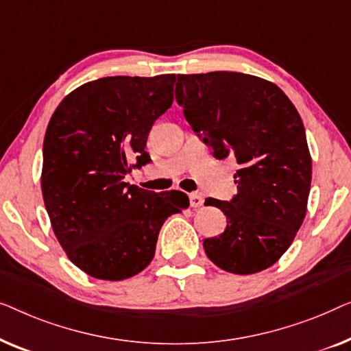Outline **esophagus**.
Masks as SVG:
<instances>
[{"label":"esophagus","instance_id":"esophagus-1","mask_svg":"<svg viewBox=\"0 0 351 351\" xmlns=\"http://www.w3.org/2000/svg\"><path fill=\"white\" fill-rule=\"evenodd\" d=\"M189 204L192 208H199V206L204 205V197L197 194V192H192V194H189Z\"/></svg>","mask_w":351,"mask_h":351}]
</instances>
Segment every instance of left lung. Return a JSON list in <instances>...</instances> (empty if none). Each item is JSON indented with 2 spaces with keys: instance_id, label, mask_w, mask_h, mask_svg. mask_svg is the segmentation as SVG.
I'll return each mask as SVG.
<instances>
[{
  "instance_id": "obj_1",
  "label": "left lung",
  "mask_w": 351,
  "mask_h": 351,
  "mask_svg": "<svg viewBox=\"0 0 351 351\" xmlns=\"http://www.w3.org/2000/svg\"><path fill=\"white\" fill-rule=\"evenodd\" d=\"M176 101L216 159L235 157L237 194L206 199L227 218L204 240L211 263L230 274L270 267L293 243L307 211L312 159L298 110L264 79L234 71L178 75Z\"/></svg>"
}]
</instances>
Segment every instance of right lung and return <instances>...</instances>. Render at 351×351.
Wrapping results in <instances>:
<instances>
[{
  "label": "right lung",
  "mask_w": 351,
  "mask_h": 351,
  "mask_svg": "<svg viewBox=\"0 0 351 351\" xmlns=\"http://www.w3.org/2000/svg\"><path fill=\"white\" fill-rule=\"evenodd\" d=\"M175 79H97L63 98L49 122L44 205L68 258L93 278L140 274L154 258L165 219L189 206L184 192L157 194L124 181L151 162L147 135L173 103Z\"/></svg>",
  "instance_id": "1"
}]
</instances>
